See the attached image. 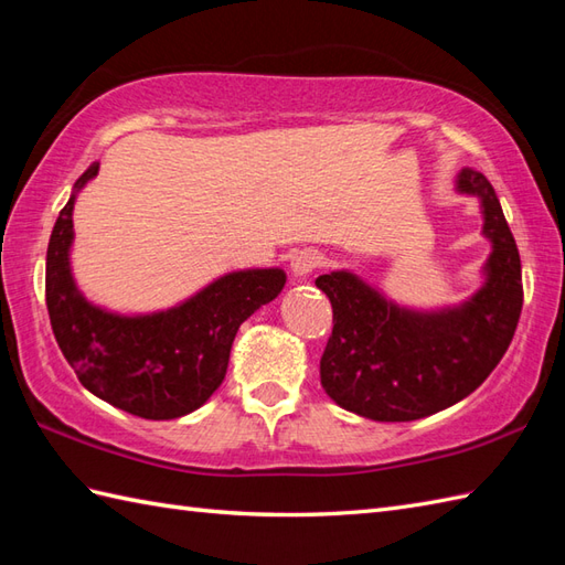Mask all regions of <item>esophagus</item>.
Returning <instances> with one entry per match:
<instances>
[{
	"mask_svg": "<svg viewBox=\"0 0 565 565\" xmlns=\"http://www.w3.org/2000/svg\"><path fill=\"white\" fill-rule=\"evenodd\" d=\"M318 267H322V255L318 249H298L291 257V271L296 276H308L313 274Z\"/></svg>",
	"mask_w": 565,
	"mask_h": 565,
	"instance_id": "obj_1",
	"label": "esophagus"
}]
</instances>
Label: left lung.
Wrapping results in <instances>:
<instances>
[{"label": "left lung", "instance_id": "1", "mask_svg": "<svg viewBox=\"0 0 565 565\" xmlns=\"http://www.w3.org/2000/svg\"><path fill=\"white\" fill-rule=\"evenodd\" d=\"M456 184L481 196L483 233L493 243L486 286L471 301L413 313L350 271L316 279L332 303L320 383L344 411L379 423L435 415L481 386L508 352L524 301L520 249L488 179L463 170Z\"/></svg>", "mask_w": 565, "mask_h": 565}]
</instances>
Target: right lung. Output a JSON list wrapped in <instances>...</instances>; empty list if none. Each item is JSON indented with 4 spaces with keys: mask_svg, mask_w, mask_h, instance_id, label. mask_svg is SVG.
Here are the masks:
<instances>
[{
    "mask_svg": "<svg viewBox=\"0 0 565 565\" xmlns=\"http://www.w3.org/2000/svg\"><path fill=\"white\" fill-rule=\"evenodd\" d=\"M99 172L94 162L77 182ZM72 206L60 211L45 257V306L53 334L79 383L97 398L146 419L194 413L225 379L237 328L286 284L281 269L225 274L186 303L124 318L84 301L70 274Z\"/></svg>",
    "mask_w": 565,
    "mask_h": 565,
    "instance_id": "add662e5",
    "label": "right lung"
}]
</instances>
